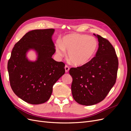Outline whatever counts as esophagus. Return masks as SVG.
Returning a JSON list of instances; mask_svg holds the SVG:
<instances>
[{"label":"esophagus","mask_w":131,"mask_h":131,"mask_svg":"<svg viewBox=\"0 0 131 131\" xmlns=\"http://www.w3.org/2000/svg\"><path fill=\"white\" fill-rule=\"evenodd\" d=\"M69 70V67L67 66H65V71H66V73L68 72Z\"/></svg>","instance_id":"34e87169"}]
</instances>
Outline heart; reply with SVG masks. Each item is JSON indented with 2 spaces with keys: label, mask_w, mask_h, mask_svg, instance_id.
Instances as JSON below:
<instances>
[{
  "label": "heart",
  "mask_w": 131,
  "mask_h": 131,
  "mask_svg": "<svg viewBox=\"0 0 131 131\" xmlns=\"http://www.w3.org/2000/svg\"><path fill=\"white\" fill-rule=\"evenodd\" d=\"M98 46L97 39L87 35L70 34L62 39V43L58 42L56 52L63 57L68 51V57L73 64L77 67L86 64L93 58Z\"/></svg>",
  "instance_id": "b5f03b06"
}]
</instances>
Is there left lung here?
Instances as JSON below:
<instances>
[{"label":"left lung","mask_w":131,"mask_h":131,"mask_svg":"<svg viewBox=\"0 0 131 131\" xmlns=\"http://www.w3.org/2000/svg\"><path fill=\"white\" fill-rule=\"evenodd\" d=\"M94 35L99 42L96 56L86 64L69 70L73 98L87 106L97 104L106 97L115 84L118 65L113 45L100 35Z\"/></svg>","instance_id":"1"}]
</instances>
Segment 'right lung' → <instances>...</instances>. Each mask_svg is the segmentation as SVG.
I'll return each mask as SVG.
<instances>
[{
  "mask_svg": "<svg viewBox=\"0 0 131 131\" xmlns=\"http://www.w3.org/2000/svg\"><path fill=\"white\" fill-rule=\"evenodd\" d=\"M54 32V29L31 30L12 50L7 63L10 86L15 94L28 103L40 104L48 101L53 85L65 73L64 63L52 58L55 52ZM30 50L37 55L35 61L26 57Z\"/></svg>",
  "mask_w": 131,
  "mask_h": 131,
  "instance_id": "obj_1",
  "label": "right lung"
}]
</instances>
